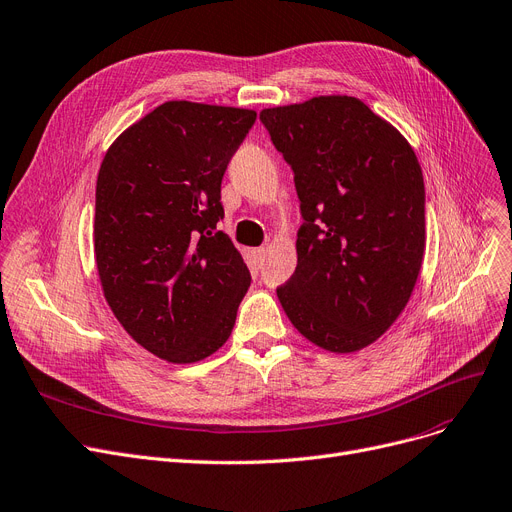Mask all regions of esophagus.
I'll return each mask as SVG.
<instances>
[{"label": "esophagus", "mask_w": 512, "mask_h": 512, "mask_svg": "<svg viewBox=\"0 0 512 512\" xmlns=\"http://www.w3.org/2000/svg\"><path fill=\"white\" fill-rule=\"evenodd\" d=\"M251 259L255 263V268H261V263L265 259V247H259V249H253L251 251Z\"/></svg>", "instance_id": "esophagus-1"}]
</instances>
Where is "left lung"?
I'll return each mask as SVG.
<instances>
[{"label": "left lung", "instance_id": "1", "mask_svg": "<svg viewBox=\"0 0 512 512\" xmlns=\"http://www.w3.org/2000/svg\"><path fill=\"white\" fill-rule=\"evenodd\" d=\"M291 165L303 224L276 295L305 339L335 353L379 339L406 307L425 255V182L393 125L358 98L259 113Z\"/></svg>", "mask_w": 512, "mask_h": 512}]
</instances>
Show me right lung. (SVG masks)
<instances>
[{
  "instance_id": "1",
  "label": "right lung",
  "mask_w": 512,
  "mask_h": 512,
  "mask_svg": "<svg viewBox=\"0 0 512 512\" xmlns=\"http://www.w3.org/2000/svg\"><path fill=\"white\" fill-rule=\"evenodd\" d=\"M255 110L173 100L125 129L96 184L104 297L150 353L192 364L232 335L251 272L228 234L221 180Z\"/></svg>"
}]
</instances>
